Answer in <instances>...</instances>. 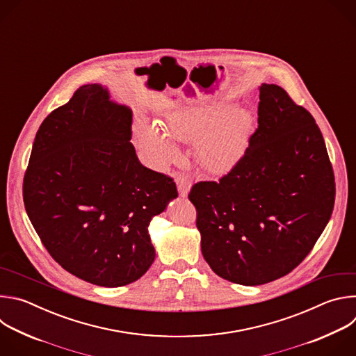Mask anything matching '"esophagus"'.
<instances>
[{
    "label": "esophagus",
    "mask_w": 356,
    "mask_h": 356,
    "mask_svg": "<svg viewBox=\"0 0 356 356\" xmlns=\"http://www.w3.org/2000/svg\"><path fill=\"white\" fill-rule=\"evenodd\" d=\"M176 184H177V190H179V194L180 197H187L188 191H190V187H191V180L187 175H181L179 173L176 176Z\"/></svg>",
    "instance_id": "1"
}]
</instances>
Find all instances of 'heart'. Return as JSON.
<instances>
[{
    "mask_svg": "<svg viewBox=\"0 0 356 356\" xmlns=\"http://www.w3.org/2000/svg\"><path fill=\"white\" fill-rule=\"evenodd\" d=\"M252 128V117L245 110L229 106H186L170 111L161 128L140 121L135 135L150 163L163 169L177 161L176 142L195 143L197 161L209 173H224L242 155Z\"/></svg>",
    "mask_w": 356,
    "mask_h": 356,
    "instance_id": "1",
    "label": "heart"
}]
</instances>
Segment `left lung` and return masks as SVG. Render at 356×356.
Wrapping results in <instances>:
<instances>
[{"label": "left lung", "mask_w": 356, "mask_h": 356, "mask_svg": "<svg viewBox=\"0 0 356 356\" xmlns=\"http://www.w3.org/2000/svg\"><path fill=\"white\" fill-rule=\"evenodd\" d=\"M258 128L234 168L190 193L201 252L222 279L258 286L297 268L328 224L335 177L313 115L284 88H259Z\"/></svg>", "instance_id": "left-lung-1"}]
</instances>
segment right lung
<instances>
[{"mask_svg": "<svg viewBox=\"0 0 356 356\" xmlns=\"http://www.w3.org/2000/svg\"><path fill=\"white\" fill-rule=\"evenodd\" d=\"M132 113L98 84L81 86L35 136L24 204L43 246L65 270L120 287L155 261L147 227L177 197L173 179L140 165Z\"/></svg>", "mask_w": 356, "mask_h": 356, "instance_id": "add662e5", "label": "right lung"}]
</instances>
